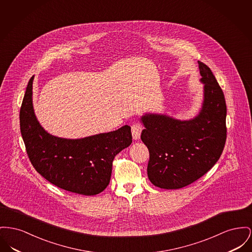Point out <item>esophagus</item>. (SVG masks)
<instances>
[{"label": "esophagus", "instance_id": "obj_1", "mask_svg": "<svg viewBox=\"0 0 252 252\" xmlns=\"http://www.w3.org/2000/svg\"><path fill=\"white\" fill-rule=\"evenodd\" d=\"M142 126L139 123L133 124L131 126V133H132V137L134 140H138L141 136V132H142Z\"/></svg>", "mask_w": 252, "mask_h": 252}]
</instances>
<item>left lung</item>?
<instances>
[{"instance_id": "left-lung-1", "label": "left lung", "mask_w": 252, "mask_h": 252, "mask_svg": "<svg viewBox=\"0 0 252 252\" xmlns=\"http://www.w3.org/2000/svg\"><path fill=\"white\" fill-rule=\"evenodd\" d=\"M204 85L202 106L196 116L179 120L160 113L141 116V139L149 151L148 176L160 189L190 185L219 160L226 139V105L210 68L198 61Z\"/></svg>"}]
</instances>
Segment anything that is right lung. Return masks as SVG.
Returning a JSON list of instances; mask_svg holds the SVG:
<instances>
[{
    "label": "right lung",
    "mask_w": 252,
    "mask_h": 252,
    "mask_svg": "<svg viewBox=\"0 0 252 252\" xmlns=\"http://www.w3.org/2000/svg\"><path fill=\"white\" fill-rule=\"evenodd\" d=\"M34 76L28 84L20 110V128L34 168L62 189L82 195H96L109 184L114 157L132 143L131 128L80 139L48 133L35 115L32 101Z\"/></svg>",
    "instance_id": "add662e5"
}]
</instances>
